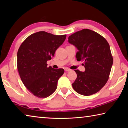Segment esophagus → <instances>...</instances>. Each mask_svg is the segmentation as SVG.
<instances>
[{"mask_svg":"<svg viewBox=\"0 0 128 128\" xmlns=\"http://www.w3.org/2000/svg\"><path fill=\"white\" fill-rule=\"evenodd\" d=\"M71 70L70 69H68V68H66L65 69V71H66V72H69V71H70Z\"/></svg>","mask_w":128,"mask_h":128,"instance_id":"1","label":"esophagus"}]
</instances>
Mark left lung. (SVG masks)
Masks as SVG:
<instances>
[{
  "instance_id": "left-lung-1",
  "label": "left lung",
  "mask_w": 128,
  "mask_h": 128,
  "mask_svg": "<svg viewBox=\"0 0 128 128\" xmlns=\"http://www.w3.org/2000/svg\"><path fill=\"white\" fill-rule=\"evenodd\" d=\"M76 47L77 61H84L85 72L74 70L77 77L72 84L78 94L88 96L98 92L106 85L111 72L113 58L106 39L92 30L84 29L68 37Z\"/></svg>"
}]
</instances>
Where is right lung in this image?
<instances>
[{"label": "right lung", "instance_id": "1", "mask_svg": "<svg viewBox=\"0 0 128 128\" xmlns=\"http://www.w3.org/2000/svg\"><path fill=\"white\" fill-rule=\"evenodd\" d=\"M66 35L55 36L38 32L29 36L17 52V69L24 85L34 96L44 98L56 90L63 69L47 67L56 50L63 43Z\"/></svg>", "mask_w": 128, "mask_h": 128}]
</instances>
